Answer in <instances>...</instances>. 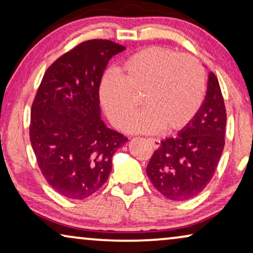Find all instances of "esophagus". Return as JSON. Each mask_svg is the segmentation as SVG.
Wrapping results in <instances>:
<instances>
[{
	"mask_svg": "<svg viewBox=\"0 0 253 253\" xmlns=\"http://www.w3.org/2000/svg\"><path fill=\"white\" fill-rule=\"evenodd\" d=\"M147 140H148V143L153 146L154 150H157V148L160 147V145H161L160 139H157V138H148Z\"/></svg>",
	"mask_w": 253,
	"mask_h": 253,
	"instance_id": "esophagus-1",
	"label": "esophagus"
}]
</instances>
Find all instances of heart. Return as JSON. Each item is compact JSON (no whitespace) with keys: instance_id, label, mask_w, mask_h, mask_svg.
<instances>
[{"instance_id":"1","label":"heart","mask_w":253,"mask_h":253,"mask_svg":"<svg viewBox=\"0 0 253 253\" xmlns=\"http://www.w3.org/2000/svg\"><path fill=\"white\" fill-rule=\"evenodd\" d=\"M206 78L195 57L165 47H148L123 62L120 76L107 72L100 83V100L110 122L126 127L143 96L148 109L127 125L131 132L177 131L202 106Z\"/></svg>"}]
</instances>
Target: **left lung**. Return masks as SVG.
Here are the masks:
<instances>
[{"instance_id": "8db88e82", "label": "left lung", "mask_w": 253, "mask_h": 253, "mask_svg": "<svg viewBox=\"0 0 253 253\" xmlns=\"http://www.w3.org/2000/svg\"><path fill=\"white\" fill-rule=\"evenodd\" d=\"M227 113L216 76L209 74L205 100L176 137L166 138L146 172L166 198L182 202L199 195L212 179L224 147Z\"/></svg>"}]
</instances>
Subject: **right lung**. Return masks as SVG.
Listing matches in <instances>:
<instances>
[{"mask_svg":"<svg viewBox=\"0 0 253 253\" xmlns=\"http://www.w3.org/2000/svg\"><path fill=\"white\" fill-rule=\"evenodd\" d=\"M126 49L87 40L47 69L31 108L30 140L43 177L60 195L85 199L101 188L127 138L100 119L99 88L114 55Z\"/></svg>","mask_w":253,"mask_h":253,"instance_id":"right-lung-1","label":"right lung"}]
</instances>
